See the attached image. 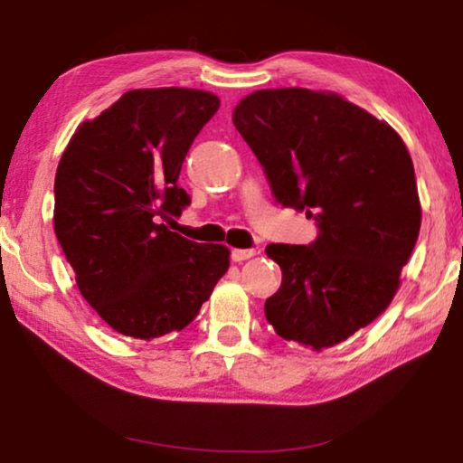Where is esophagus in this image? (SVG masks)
I'll return each mask as SVG.
<instances>
[{
    "label": "esophagus",
    "mask_w": 463,
    "mask_h": 463,
    "mask_svg": "<svg viewBox=\"0 0 463 463\" xmlns=\"http://www.w3.org/2000/svg\"><path fill=\"white\" fill-rule=\"evenodd\" d=\"M250 257H255V249H232V253H231V260L237 263L247 261V260H250Z\"/></svg>",
    "instance_id": "1"
}]
</instances>
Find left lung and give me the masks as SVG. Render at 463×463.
I'll return each mask as SVG.
<instances>
[{
    "instance_id": "1",
    "label": "left lung",
    "mask_w": 463,
    "mask_h": 463,
    "mask_svg": "<svg viewBox=\"0 0 463 463\" xmlns=\"http://www.w3.org/2000/svg\"><path fill=\"white\" fill-rule=\"evenodd\" d=\"M232 122L273 198L307 213L310 245H268L281 286L265 318L286 341L325 349L378 318L420 231L411 155L386 122L336 93L253 91Z\"/></svg>"
}]
</instances>
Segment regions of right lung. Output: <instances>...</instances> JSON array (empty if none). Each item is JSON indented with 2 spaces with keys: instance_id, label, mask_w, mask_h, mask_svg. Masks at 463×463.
<instances>
[{
  "instance_id": "obj_1",
  "label": "right lung",
  "mask_w": 463,
  "mask_h": 463,
  "mask_svg": "<svg viewBox=\"0 0 463 463\" xmlns=\"http://www.w3.org/2000/svg\"><path fill=\"white\" fill-rule=\"evenodd\" d=\"M218 108L200 90H132L83 122L61 156L54 232L81 296L132 339L182 331L229 269V249L161 224L190 206L179 171Z\"/></svg>"
}]
</instances>
